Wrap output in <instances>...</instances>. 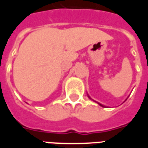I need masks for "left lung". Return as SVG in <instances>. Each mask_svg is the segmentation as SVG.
<instances>
[{"instance_id":"8db88e82","label":"left lung","mask_w":148,"mask_h":148,"mask_svg":"<svg viewBox=\"0 0 148 148\" xmlns=\"http://www.w3.org/2000/svg\"><path fill=\"white\" fill-rule=\"evenodd\" d=\"M87 95H88V97H89V98H90V99L93 100V99H92V98H91V97H90V96H89V94H87ZM127 99H126V100H127ZM126 100H125V101H126ZM93 101H94V100H93ZM95 101V102H97L96 101ZM97 104H98V105H100V106H102V107H106V106H103V105H101V103H99V102H97Z\"/></svg>"}]
</instances>
